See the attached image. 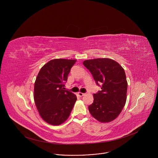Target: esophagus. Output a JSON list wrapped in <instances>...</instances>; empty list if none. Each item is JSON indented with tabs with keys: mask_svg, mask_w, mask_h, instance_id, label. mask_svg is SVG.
Masks as SVG:
<instances>
[{
	"mask_svg": "<svg viewBox=\"0 0 158 158\" xmlns=\"http://www.w3.org/2000/svg\"><path fill=\"white\" fill-rule=\"evenodd\" d=\"M78 95H79V96L82 97V96H84V95H85V94H84V93H78Z\"/></svg>",
	"mask_w": 158,
	"mask_h": 158,
	"instance_id": "1",
	"label": "esophagus"
}]
</instances>
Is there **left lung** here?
Segmentation results:
<instances>
[{
	"label": "left lung",
	"instance_id": "1",
	"mask_svg": "<svg viewBox=\"0 0 158 158\" xmlns=\"http://www.w3.org/2000/svg\"><path fill=\"white\" fill-rule=\"evenodd\" d=\"M83 64L101 87V91L94 94L93 103L88 107L90 113L101 123L113 121L121 113L126 101L127 82L124 69L108 58L86 60Z\"/></svg>",
	"mask_w": 158,
	"mask_h": 158
}]
</instances>
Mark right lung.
<instances>
[{
    "mask_svg": "<svg viewBox=\"0 0 158 158\" xmlns=\"http://www.w3.org/2000/svg\"><path fill=\"white\" fill-rule=\"evenodd\" d=\"M77 60L56 59L40 69L34 84V102L41 118L59 125L69 118L76 96L65 90V83Z\"/></svg>",
    "mask_w": 158,
    "mask_h": 158,
    "instance_id": "add662e5",
    "label": "right lung"
}]
</instances>
